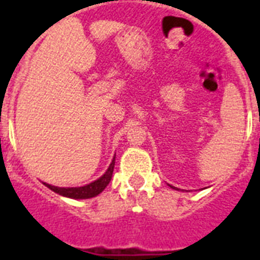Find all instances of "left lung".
<instances>
[{
	"mask_svg": "<svg viewBox=\"0 0 260 260\" xmlns=\"http://www.w3.org/2000/svg\"><path fill=\"white\" fill-rule=\"evenodd\" d=\"M171 187H173V189H177V187H174V186H171Z\"/></svg>",
	"mask_w": 260,
	"mask_h": 260,
	"instance_id": "1",
	"label": "left lung"
}]
</instances>
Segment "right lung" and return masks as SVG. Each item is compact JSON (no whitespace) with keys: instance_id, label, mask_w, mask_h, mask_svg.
Listing matches in <instances>:
<instances>
[{"instance_id":"obj_1","label":"right lung","mask_w":260,"mask_h":260,"mask_svg":"<svg viewBox=\"0 0 260 260\" xmlns=\"http://www.w3.org/2000/svg\"><path fill=\"white\" fill-rule=\"evenodd\" d=\"M114 160H116V156L113 158L112 163L108 167V170L105 171L104 175L93 181L89 185L79 186V187H58V186L48 185V183H44V185L51 189L55 193H58L59 196H63V197L67 198H74V200H86V198H93L95 196H98L100 193H102V190L105 189L106 186L109 185L110 179H112V175H113V169H114Z\"/></svg>"}]
</instances>
